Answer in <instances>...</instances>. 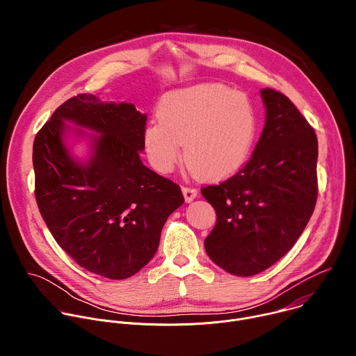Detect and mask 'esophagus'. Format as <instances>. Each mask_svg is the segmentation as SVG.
Instances as JSON below:
<instances>
[{
	"instance_id": "34e87169",
	"label": "esophagus",
	"mask_w": 356,
	"mask_h": 356,
	"mask_svg": "<svg viewBox=\"0 0 356 356\" xmlns=\"http://www.w3.org/2000/svg\"><path fill=\"white\" fill-rule=\"evenodd\" d=\"M181 191H183V195H184V198H186L187 202L193 201V200L197 197V194H198L197 188H193V187H183Z\"/></svg>"
}]
</instances>
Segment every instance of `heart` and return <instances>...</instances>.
Segmentation results:
<instances>
[{
  "mask_svg": "<svg viewBox=\"0 0 356 356\" xmlns=\"http://www.w3.org/2000/svg\"><path fill=\"white\" fill-rule=\"evenodd\" d=\"M159 121L143 131L146 155L156 170L170 172L181 158L204 179H222L248 161L257 135L249 98L222 84H204L163 95Z\"/></svg>",
  "mask_w": 356,
  "mask_h": 356,
  "instance_id": "heart-1",
  "label": "heart"
}]
</instances>
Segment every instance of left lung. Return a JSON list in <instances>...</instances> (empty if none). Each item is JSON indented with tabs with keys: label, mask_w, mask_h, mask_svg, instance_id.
<instances>
[{
	"label": "left lung",
	"mask_w": 356,
	"mask_h": 356,
	"mask_svg": "<svg viewBox=\"0 0 356 356\" xmlns=\"http://www.w3.org/2000/svg\"><path fill=\"white\" fill-rule=\"evenodd\" d=\"M265 127L249 162L201 188L217 222L204 241L210 259L235 276L258 275L293 248L317 201V135L282 92L264 88Z\"/></svg>",
	"instance_id": "8db88e82"
}]
</instances>
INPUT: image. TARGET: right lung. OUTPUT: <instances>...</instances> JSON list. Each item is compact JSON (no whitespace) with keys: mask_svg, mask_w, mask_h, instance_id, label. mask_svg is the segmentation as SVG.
Listing matches in <instances>:
<instances>
[{"mask_svg":"<svg viewBox=\"0 0 356 356\" xmlns=\"http://www.w3.org/2000/svg\"><path fill=\"white\" fill-rule=\"evenodd\" d=\"M65 122L100 134L88 161L71 156ZM146 115L131 103L79 94L33 140L35 197L50 234L77 265L114 280L154 258L166 220L184 202L176 183L142 163Z\"/></svg>","mask_w":356,"mask_h":356,"instance_id":"1","label":"right lung"}]
</instances>
